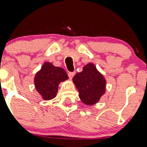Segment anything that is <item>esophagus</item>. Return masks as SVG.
<instances>
[{
	"mask_svg": "<svg viewBox=\"0 0 147 147\" xmlns=\"http://www.w3.org/2000/svg\"><path fill=\"white\" fill-rule=\"evenodd\" d=\"M68 76H69V78H73V76H75V72H71V71H69V73H68Z\"/></svg>",
	"mask_w": 147,
	"mask_h": 147,
	"instance_id": "esophagus-1",
	"label": "esophagus"
}]
</instances>
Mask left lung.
Wrapping results in <instances>:
<instances>
[{
  "mask_svg": "<svg viewBox=\"0 0 147 147\" xmlns=\"http://www.w3.org/2000/svg\"><path fill=\"white\" fill-rule=\"evenodd\" d=\"M72 80L80 99L88 106L98 102L106 91V79L92 63L84 66L82 71L76 74Z\"/></svg>",
  "mask_w": 147,
  "mask_h": 147,
  "instance_id": "8db88e82",
  "label": "left lung"
}]
</instances>
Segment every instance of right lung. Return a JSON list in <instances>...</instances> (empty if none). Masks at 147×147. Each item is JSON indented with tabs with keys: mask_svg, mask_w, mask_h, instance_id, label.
<instances>
[{
	"mask_svg": "<svg viewBox=\"0 0 147 147\" xmlns=\"http://www.w3.org/2000/svg\"><path fill=\"white\" fill-rule=\"evenodd\" d=\"M69 76L63 69L45 62L34 77L35 88L45 100H50L56 96L60 82L67 80Z\"/></svg>",
	"mask_w": 147,
	"mask_h": 147,
	"instance_id": "1",
	"label": "right lung"
}]
</instances>
